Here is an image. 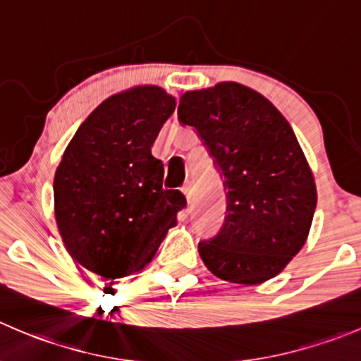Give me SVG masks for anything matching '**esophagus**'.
Here are the masks:
<instances>
[{
  "label": "esophagus",
  "mask_w": 361,
  "mask_h": 361,
  "mask_svg": "<svg viewBox=\"0 0 361 361\" xmlns=\"http://www.w3.org/2000/svg\"><path fill=\"white\" fill-rule=\"evenodd\" d=\"M185 194V197H187V202L188 204H192L194 202V187H192V181H188V183H185V187L181 188Z\"/></svg>",
  "instance_id": "34e87169"
}]
</instances>
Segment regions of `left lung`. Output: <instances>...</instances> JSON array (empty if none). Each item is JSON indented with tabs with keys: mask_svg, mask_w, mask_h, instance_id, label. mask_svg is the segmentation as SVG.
<instances>
[{
	"mask_svg": "<svg viewBox=\"0 0 361 361\" xmlns=\"http://www.w3.org/2000/svg\"><path fill=\"white\" fill-rule=\"evenodd\" d=\"M178 118L195 128L227 190L224 227L199 243L202 262L233 284L277 277L305 245L317 204L291 125L266 97L231 80L181 95Z\"/></svg>",
	"mask_w": 361,
	"mask_h": 361,
	"instance_id": "left-lung-1",
	"label": "left lung"
}]
</instances>
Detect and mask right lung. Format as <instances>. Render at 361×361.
<instances>
[{"instance_id": "add662e5", "label": "right lung", "mask_w": 361, "mask_h": 361, "mask_svg": "<svg viewBox=\"0 0 361 361\" xmlns=\"http://www.w3.org/2000/svg\"><path fill=\"white\" fill-rule=\"evenodd\" d=\"M176 99L135 86L104 100L77 128L54 174V216L66 252L93 274L121 279L153 259L187 206L164 190L152 146Z\"/></svg>"}]
</instances>
